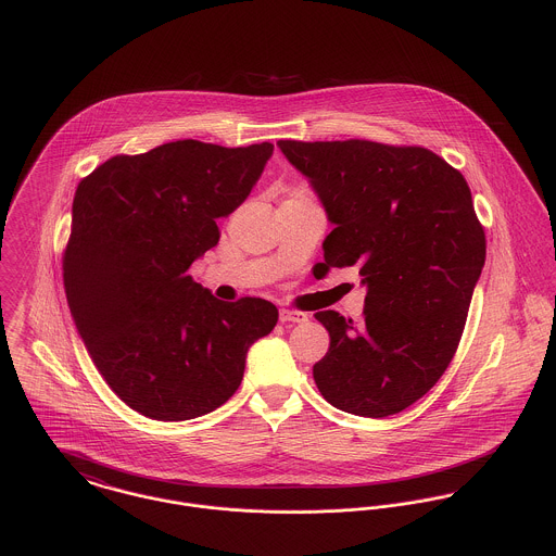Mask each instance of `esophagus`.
Returning <instances> with one entry per match:
<instances>
[{
    "label": "esophagus",
    "mask_w": 556,
    "mask_h": 556,
    "mask_svg": "<svg viewBox=\"0 0 556 556\" xmlns=\"http://www.w3.org/2000/svg\"><path fill=\"white\" fill-rule=\"evenodd\" d=\"M280 320H282V323H306L308 315H306V313H298V311H287V308H282V311H280Z\"/></svg>",
    "instance_id": "34e87169"
}]
</instances>
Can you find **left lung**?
I'll list each match as a JSON object with an SVG mask.
<instances>
[{
    "mask_svg": "<svg viewBox=\"0 0 556 556\" xmlns=\"http://www.w3.org/2000/svg\"><path fill=\"white\" fill-rule=\"evenodd\" d=\"M278 148L333 225L318 276L357 267L366 287L359 325L333 311L315 315L329 331L313 368L318 392L344 413H400L443 377L465 329L485 261L471 190L424 148L357 139Z\"/></svg>",
    "mask_w": 556,
    "mask_h": 556,
    "instance_id": "8db88e82",
    "label": "left lung"
}]
</instances>
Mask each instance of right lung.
I'll use <instances>...</instances> for the list:
<instances>
[{
	"instance_id": "1",
	"label": "right lung",
	"mask_w": 556,
	"mask_h": 556,
	"mask_svg": "<svg viewBox=\"0 0 556 556\" xmlns=\"http://www.w3.org/2000/svg\"><path fill=\"white\" fill-rule=\"evenodd\" d=\"M271 154V143L184 139L106 160L77 188L64 254L71 315L111 390L150 419H194L225 404L248 349L278 323L271 302H220L188 274Z\"/></svg>"
}]
</instances>
